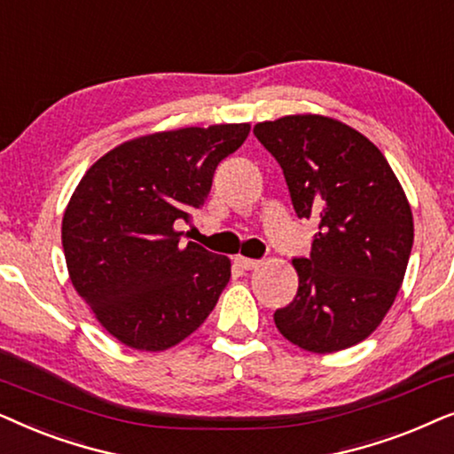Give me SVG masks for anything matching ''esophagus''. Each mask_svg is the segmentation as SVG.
Returning <instances> with one entry per match:
<instances>
[{"label": "esophagus", "mask_w": 454, "mask_h": 454, "mask_svg": "<svg viewBox=\"0 0 454 454\" xmlns=\"http://www.w3.org/2000/svg\"><path fill=\"white\" fill-rule=\"evenodd\" d=\"M234 263L239 265V268H243V270H255L257 265H259V262L257 259H251V257H243V255H237L234 257Z\"/></svg>", "instance_id": "34e87169"}]
</instances>
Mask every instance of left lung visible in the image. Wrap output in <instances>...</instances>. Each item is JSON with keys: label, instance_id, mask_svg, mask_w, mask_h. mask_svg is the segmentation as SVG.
Wrapping results in <instances>:
<instances>
[{"label": "left lung", "instance_id": "left-lung-1", "mask_svg": "<svg viewBox=\"0 0 454 454\" xmlns=\"http://www.w3.org/2000/svg\"><path fill=\"white\" fill-rule=\"evenodd\" d=\"M299 217H316L311 255L293 259L299 288L276 328L311 353L365 340L395 303L413 247L401 183L370 138L340 120L293 114L255 124Z\"/></svg>", "mask_w": 454, "mask_h": 454}]
</instances>
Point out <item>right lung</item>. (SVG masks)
<instances>
[{
    "label": "right lung",
    "instance_id": "1",
    "mask_svg": "<svg viewBox=\"0 0 454 454\" xmlns=\"http://www.w3.org/2000/svg\"><path fill=\"white\" fill-rule=\"evenodd\" d=\"M251 124L153 132L130 138L89 168L62 220L72 286L110 334L137 350L183 342L231 280V259L180 243L214 172Z\"/></svg>",
    "mask_w": 454,
    "mask_h": 454
}]
</instances>
